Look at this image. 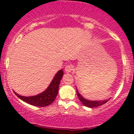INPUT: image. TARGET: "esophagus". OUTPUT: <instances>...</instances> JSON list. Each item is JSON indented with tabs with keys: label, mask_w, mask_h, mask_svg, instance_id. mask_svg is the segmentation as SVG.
Returning a JSON list of instances; mask_svg holds the SVG:
<instances>
[{
	"label": "esophagus",
	"mask_w": 134,
	"mask_h": 134,
	"mask_svg": "<svg viewBox=\"0 0 134 134\" xmlns=\"http://www.w3.org/2000/svg\"><path fill=\"white\" fill-rule=\"evenodd\" d=\"M65 71L67 73H70L73 71V67L72 65H67L65 68Z\"/></svg>",
	"instance_id": "34e87169"
}]
</instances>
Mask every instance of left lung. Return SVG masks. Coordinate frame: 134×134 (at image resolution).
Wrapping results in <instances>:
<instances>
[{"label": "left lung", "instance_id": "8db88e82", "mask_svg": "<svg viewBox=\"0 0 134 134\" xmlns=\"http://www.w3.org/2000/svg\"><path fill=\"white\" fill-rule=\"evenodd\" d=\"M76 93H77V96H78V98H79L80 102L82 103V104H83L85 106H86V107L91 108H97L98 107V106H102V105L104 104L105 103H106L108 101L111 99V98H108V99L102 100H90L86 99V98H85L84 97L80 94V93L78 92V89H77V87H76Z\"/></svg>", "mask_w": 134, "mask_h": 134}]
</instances>
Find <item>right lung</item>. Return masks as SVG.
<instances>
[{
  "instance_id": "1",
  "label": "right lung",
  "mask_w": 134,
  "mask_h": 134,
  "mask_svg": "<svg viewBox=\"0 0 134 134\" xmlns=\"http://www.w3.org/2000/svg\"><path fill=\"white\" fill-rule=\"evenodd\" d=\"M63 76V71L62 69L56 72L54 77L52 79V82L49 84L47 89L44 91L34 96L25 97L20 95L17 93L14 92L15 94L24 102L28 103L29 104L40 107H45L49 106L54 102L58 93L59 86L60 81Z\"/></svg>"
}]
</instances>
